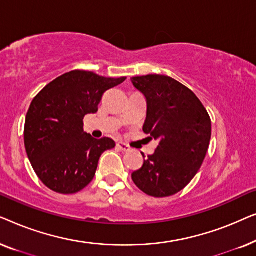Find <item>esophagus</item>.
Here are the masks:
<instances>
[{"label":"esophagus","mask_w":256,"mask_h":256,"mask_svg":"<svg viewBox=\"0 0 256 256\" xmlns=\"http://www.w3.org/2000/svg\"><path fill=\"white\" fill-rule=\"evenodd\" d=\"M116 146L118 149H121L122 152H129V150H130V146H129L128 144H126V143H124V142H118Z\"/></svg>","instance_id":"34e87169"}]
</instances>
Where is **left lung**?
Listing matches in <instances>:
<instances>
[{"label": "left lung", "instance_id": "8db88e82", "mask_svg": "<svg viewBox=\"0 0 256 256\" xmlns=\"http://www.w3.org/2000/svg\"><path fill=\"white\" fill-rule=\"evenodd\" d=\"M132 82L148 104L143 132L160 141L132 174V182L152 197H170L200 169L211 140V118L197 96L170 76H134Z\"/></svg>", "mask_w": 256, "mask_h": 256}]
</instances>
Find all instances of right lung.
Instances as JSON below:
<instances>
[{
	"label": "right lung",
	"mask_w": 256,
	"mask_h": 256,
	"mask_svg": "<svg viewBox=\"0 0 256 256\" xmlns=\"http://www.w3.org/2000/svg\"><path fill=\"white\" fill-rule=\"evenodd\" d=\"M126 79L74 70L48 84L34 98L24 124V144L45 186L71 194L92 182L100 156L113 149L115 142L84 132L82 120L86 114L96 113L104 92Z\"/></svg>",
	"instance_id": "obj_1"
}]
</instances>
